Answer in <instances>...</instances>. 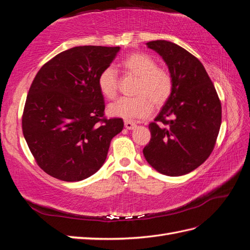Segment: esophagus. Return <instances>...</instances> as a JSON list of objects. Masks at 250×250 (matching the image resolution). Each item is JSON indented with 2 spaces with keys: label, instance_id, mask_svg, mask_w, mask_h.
Masks as SVG:
<instances>
[{
  "label": "esophagus",
  "instance_id": "esophagus-1",
  "mask_svg": "<svg viewBox=\"0 0 250 250\" xmlns=\"http://www.w3.org/2000/svg\"><path fill=\"white\" fill-rule=\"evenodd\" d=\"M124 125H125V128H127V129H134L135 127H136V123H134V122H131V121H125V123H124Z\"/></svg>",
  "mask_w": 250,
  "mask_h": 250
}]
</instances>
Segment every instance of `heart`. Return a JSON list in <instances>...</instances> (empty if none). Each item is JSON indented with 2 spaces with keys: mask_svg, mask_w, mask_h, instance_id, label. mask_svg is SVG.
<instances>
[{
  "mask_svg": "<svg viewBox=\"0 0 250 250\" xmlns=\"http://www.w3.org/2000/svg\"><path fill=\"white\" fill-rule=\"evenodd\" d=\"M126 74L138 78L136 94L132 98L122 97L108 106V113L114 118L135 120L146 118L152 113L153 104L162 107L173 90V80L166 69L159 68L156 60L151 55L135 52L127 55L121 62ZM98 88L106 98L116 94V73L112 67L104 69L98 76Z\"/></svg>",
  "mask_w": 250,
  "mask_h": 250,
  "instance_id": "b5f03b06",
  "label": "heart"
}]
</instances>
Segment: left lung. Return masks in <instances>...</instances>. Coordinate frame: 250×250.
Instances as JSON below:
<instances>
[{"label": "left lung", "instance_id": "1", "mask_svg": "<svg viewBox=\"0 0 250 250\" xmlns=\"http://www.w3.org/2000/svg\"><path fill=\"white\" fill-rule=\"evenodd\" d=\"M146 46L167 64L173 90L148 125L152 137L143 155L159 173L184 175L212 153L221 124V104L204 66L187 50L167 41L148 42Z\"/></svg>", "mask_w": 250, "mask_h": 250}]
</instances>
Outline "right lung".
Segmentation results:
<instances>
[{
    "label": "right lung",
    "instance_id": "right-lung-1",
    "mask_svg": "<svg viewBox=\"0 0 250 250\" xmlns=\"http://www.w3.org/2000/svg\"><path fill=\"white\" fill-rule=\"evenodd\" d=\"M120 47L79 46L55 55L38 71L22 115V131L37 165L55 179L78 182L102 168L122 119L104 118L98 76Z\"/></svg>",
    "mask_w": 250,
    "mask_h": 250
}]
</instances>
